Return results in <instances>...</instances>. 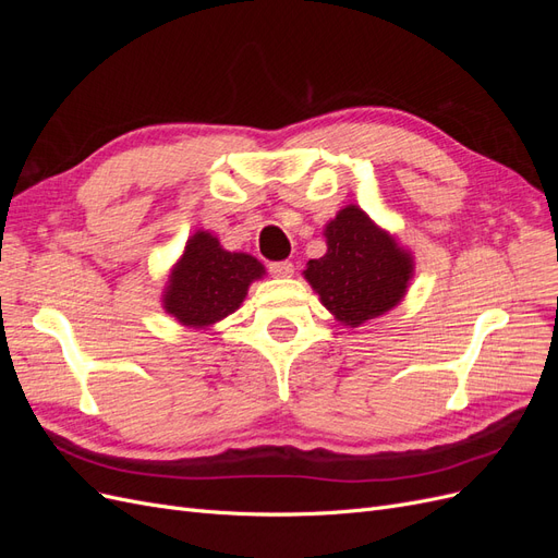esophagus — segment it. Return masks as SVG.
Returning a JSON list of instances; mask_svg holds the SVG:
<instances>
[{
	"label": "esophagus",
	"mask_w": 558,
	"mask_h": 558,
	"mask_svg": "<svg viewBox=\"0 0 558 558\" xmlns=\"http://www.w3.org/2000/svg\"><path fill=\"white\" fill-rule=\"evenodd\" d=\"M295 267L291 260H281V263H269V275L277 277V279H289L293 277Z\"/></svg>",
	"instance_id": "34e87169"
}]
</instances>
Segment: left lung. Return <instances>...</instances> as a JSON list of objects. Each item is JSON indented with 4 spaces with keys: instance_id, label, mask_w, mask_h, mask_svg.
Masks as SVG:
<instances>
[{
    "instance_id": "1",
    "label": "left lung",
    "mask_w": 558,
    "mask_h": 558,
    "mask_svg": "<svg viewBox=\"0 0 558 558\" xmlns=\"http://www.w3.org/2000/svg\"><path fill=\"white\" fill-rule=\"evenodd\" d=\"M324 238L328 251L302 275L335 320L359 328L400 305L414 277V256L396 234L359 205H347L326 223Z\"/></svg>"
}]
</instances>
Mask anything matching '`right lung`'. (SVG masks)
I'll return each instance as SVG.
<instances>
[{"instance_id":"add662e5","label":"right lung","mask_w":558,"mask_h":558,"mask_svg":"<svg viewBox=\"0 0 558 558\" xmlns=\"http://www.w3.org/2000/svg\"><path fill=\"white\" fill-rule=\"evenodd\" d=\"M263 277L258 258L223 248L209 230H195L170 269L160 302L179 326L209 330L238 312L248 286Z\"/></svg>"}]
</instances>
